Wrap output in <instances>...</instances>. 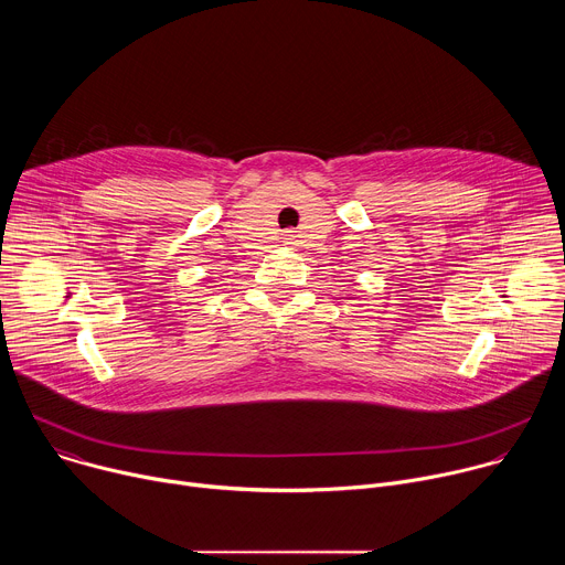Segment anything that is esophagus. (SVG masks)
Returning a JSON list of instances; mask_svg holds the SVG:
<instances>
[{
	"mask_svg": "<svg viewBox=\"0 0 565 565\" xmlns=\"http://www.w3.org/2000/svg\"><path fill=\"white\" fill-rule=\"evenodd\" d=\"M288 244H290V236H288Z\"/></svg>",
	"mask_w": 565,
	"mask_h": 565,
	"instance_id": "obj_1",
	"label": "esophagus"
}]
</instances>
